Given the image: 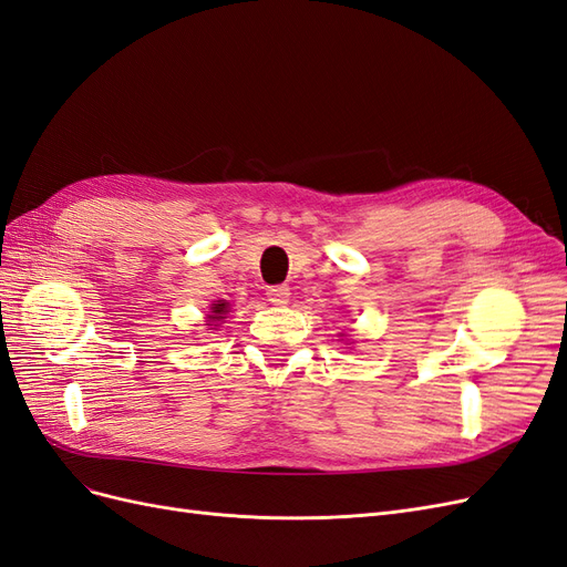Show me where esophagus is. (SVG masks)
I'll return each instance as SVG.
<instances>
[{
	"instance_id": "34e87169",
	"label": "esophagus",
	"mask_w": 567,
	"mask_h": 567,
	"mask_svg": "<svg viewBox=\"0 0 567 567\" xmlns=\"http://www.w3.org/2000/svg\"><path fill=\"white\" fill-rule=\"evenodd\" d=\"M267 298L271 305L277 307H284L288 305V298H290V288L286 284H277V286H267Z\"/></svg>"
}]
</instances>
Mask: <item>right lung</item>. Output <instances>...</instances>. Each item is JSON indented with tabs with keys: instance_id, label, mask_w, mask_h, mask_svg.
<instances>
[{
	"instance_id": "add662e5",
	"label": "right lung",
	"mask_w": 567,
	"mask_h": 567,
	"mask_svg": "<svg viewBox=\"0 0 567 567\" xmlns=\"http://www.w3.org/2000/svg\"><path fill=\"white\" fill-rule=\"evenodd\" d=\"M225 312H227V302H217V305L213 307V315H210V319H213V321L225 319Z\"/></svg>"
}]
</instances>
